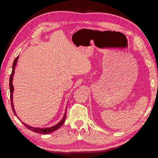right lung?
I'll use <instances>...</instances> for the list:
<instances>
[{"label":"right lung","instance_id":"obj_1","mask_svg":"<svg viewBox=\"0 0 158 158\" xmlns=\"http://www.w3.org/2000/svg\"><path fill=\"white\" fill-rule=\"evenodd\" d=\"M19 58V56L17 57V58L15 59L14 62H13V66H12V72L11 75H10V79H9V89H10V98H11V107H12V110L13 113H14L15 115L17 116L16 115V113L15 111V109H14V107H13V75H14V70H15V66H16V64L17 62H18V59ZM66 112H65L64 113V115L62 119L60 121V122L57 123L56 125H55L54 126H52V127H46V128H40V127H32V126H30L27 124L24 123L23 122H22L23 123V125H24L26 127H28V129H29L30 130L32 131V132H35L36 133H40V134H43V135H47V134H49V133H51L53 131H55L56 130H58V128H60V127H61L64 122H65V119H66ZM21 121V120H20Z\"/></svg>","mask_w":158,"mask_h":158}]
</instances>
